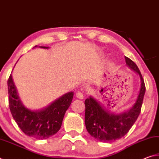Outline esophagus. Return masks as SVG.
<instances>
[{"label": "esophagus", "mask_w": 159, "mask_h": 159, "mask_svg": "<svg viewBox=\"0 0 159 159\" xmlns=\"http://www.w3.org/2000/svg\"><path fill=\"white\" fill-rule=\"evenodd\" d=\"M76 95L79 99H83V98H84V96H83V93L80 92V91H78V92L76 93Z\"/></svg>", "instance_id": "1"}]
</instances>
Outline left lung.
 <instances>
[{
	"instance_id": "left-lung-1",
	"label": "left lung",
	"mask_w": 159,
	"mask_h": 159,
	"mask_svg": "<svg viewBox=\"0 0 159 159\" xmlns=\"http://www.w3.org/2000/svg\"><path fill=\"white\" fill-rule=\"evenodd\" d=\"M126 64L140 76L141 87L136 102L133 107L120 114L108 111L93 98L85 100V123L91 136L101 142L114 141L128 133L141 111L146 88L138 66L130 58L125 57Z\"/></svg>"
}]
</instances>
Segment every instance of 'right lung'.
Segmentation results:
<instances>
[{"label": "right lung", "mask_w": 159, "mask_h": 159, "mask_svg": "<svg viewBox=\"0 0 159 159\" xmlns=\"http://www.w3.org/2000/svg\"><path fill=\"white\" fill-rule=\"evenodd\" d=\"M7 88L10 110L15 122L24 133L34 138L43 139L57 133L65 112L72 102L73 92L65 94L44 109L31 111L26 108L19 99L11 74L7 80Z\"/></svg>", "instance_id": "1"}]
</instances>
